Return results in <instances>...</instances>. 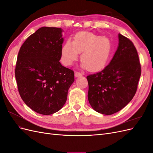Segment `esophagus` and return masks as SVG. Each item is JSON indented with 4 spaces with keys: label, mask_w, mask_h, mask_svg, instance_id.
Masks as SVG:
<instances>
[{
    "label": "esophagus",
    "mask_w": 153,
    "mask_h": 153,
    "mask_svg": "<svg viewBox=\"0 0 153 153\" xmlns=\"http://www.w3.org/2000/svg\"><path fill=\"white\" fill-rule=\"evenodd\" d=\"M75 75L76 77H79V76H82V73L79 72V71H76L75 73Z\"/></svg>",
    "instance_id": "34e87169"
}]
</instances>
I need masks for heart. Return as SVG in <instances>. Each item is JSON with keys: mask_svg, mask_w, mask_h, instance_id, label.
Segmentation results:
<instances>
[{"mask_svg": "<svg viewBox=\"0 0 153 153\" xmlns=\"http://www.w3.org/2000/svg\"><path fill=\"white\" fill-rule=\"evenodd\" d=\"M112 45L106 37L82 32L75 35L73 41H66L62 48V60L69 66L78 59L79 53L82 66L89 71H96L102 68L110 56Z\"/></svg>", "mask_w": 153, "mask_h": 153, "instance_id": "heart-1", "label": "heart"}]
</instances>
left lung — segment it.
Returning a JSON list of instances; mask_svg holds the SVG:
<instances>
[{
	"mask_svg": "<svg viewBox=\"0 0 153 153\" xmlns=\"http://www.w3.org/2000/svg\"><path fill=\"white\" fill-rule=\"evenodd\" d=\"M119 41L108 65L87 76L89 103L96 112L105 115L116 113L130 102L141 75L140 62L133 42L121 34Z\"/></svg>",
	"mask_w": 153,
	"mask_h": 153,
	"instance_id": "1",
	"label": "left lung"
}]
</instances>
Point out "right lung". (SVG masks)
Segmentation results:
<instances>
[{"label":"right lung","mask_w":153,"mask_h":153,"mask_svg":"<svg viewBox=\"0 0 153 153\" xmlns=\"http://www.w3.org/2000/svg\"><path fill=\"white\" fill-rule=\"evenodd\" d=\"M62 29L43 27L31 34L18 54L15 70L18 90L24 103L36 112L50 115L65 104L74 71L64 67Z\"/></svg>","instance_id":"right-lung-1"}]
</instances>
